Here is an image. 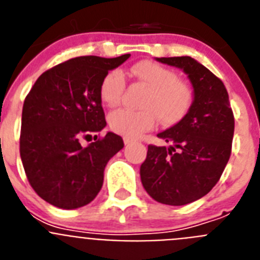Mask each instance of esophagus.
I'll use <instances>...</instances> for the list:
<instances>
[{
	"instance_id": "obj_1",
	"label": "esophagus",
	"mask_w": 260,
	"mask_h": 260,
	"mask_svg": "<svg viewBox=\"0 0 260 260\" xmlns=\"http://www.w3.org/2000/svg\"><path fill=\"white\" fill-rule=\"evenodd\" d=\"M133 139H130V138H123V143H125V146H128V144L133 143Z\"/></svg>"
}]
</instances>
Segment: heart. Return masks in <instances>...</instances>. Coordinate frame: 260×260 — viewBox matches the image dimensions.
I'll use <instances>...</instances> for the list:
<instances>
[{
  "label": "heart",
  "instance_id": "obj_1",
  "mask_svg": "<svg viewBox=\"0 0 260 260\" xmlns=\"http://www.w3.org/2000/svg\"><path fill=\"white\" fill-rule=\"evenodd\" d=\"M132 74L150 88L143 100V109L118 108L108 116L109 127L114 133L127 138L139 137L155 126L157 117L162 125H176L189 113L194 102V93L187 83L178 80L171 69L152 61L138 62ZM125 89V74L113 69L104 75L100 84L103 103L114 107L119 103Z\"/></svg>",
  "mask_w": 260,
  "mask_h": 260
}]
</instances>
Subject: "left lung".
<instances>
[{
    "mask_svg": "<svg viewBox=\"0 0 260 260\" xmlns=\"http://www.w3.org/2000/svg\"><path fill=\"white\" fill-rule=\"evenodd\" d=\"M156 61L187 75L194 102L185 118L157 134L171 146H148L141 181L158 203L185 206L208 194L220 180L231 157L234 117L224 83L201 62L189 56Z\"/></svg>",
    "mask_w": 260,
    "mask_h": 260,
    "instance_id": "1",
    "label": "left lung"
}]
</instances>
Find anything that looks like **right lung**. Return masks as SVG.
Masks as SVG:
<instances>
[{"mask_svg":"<svg viewBox=\"0 0 260 260\" xmlns=\"http://www.w3.org/2000/svg\"><path fill=\"white\" fill-rule=\"evenodd\" d=\"M130 54L116 58L83 56L45 71L27 95L22 110L20 158L29 185L54 207L75 210L91 203L102 190L108 161L123 148L119 135L108 132L100 84L108 71Z\"/></svg>","mask_w":260,"mask_h":260,"instance_id":"add662e5","label":"right lung"}]
</instances>
